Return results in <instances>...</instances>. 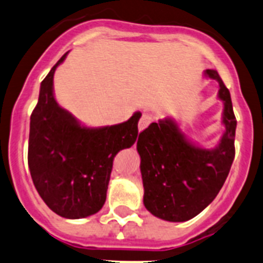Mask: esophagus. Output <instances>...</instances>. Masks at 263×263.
I'll return each mask as SVG.
<instances>
[{
	"mask_svg": "<svg viewBox=\"0 0 263 263\" xmlns=\"http://www.w3.org/2000/svg\"><path fill=\"white\" fill-rule=\"evenodd\" d=\"M152 121H154V117H152L151 115H143V116L141 117V120H139V124H138L139 132H142V130L146 129V127L148 126Z\"/></svg>",
	"mask_w": 263,
	"mask_h": 263,
	"instance_id": "obj_1",
	"label": "esophagus"
}]
</instances>
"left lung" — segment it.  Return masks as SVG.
I'll return each instance as SVG.
<instances>
[{
	"mask_svg": "<svg viewBox=\"0 0 263 263\" xmlns=\"http://www.w3.org/2000/svg\"><path fill=\"white\" fill-rule=\"evenodd\" d=\"M205 74L219 84L223 101V133L218 146L206 149L192 144L172 119L152 122L138 137L143 202L155 217L184 222L204 211L223 186L235 157L236 119L231 96L217 71Z\"/></svg>",
	"mask_w": 263,
	"mask_h": 263,
	"instance_id": "1",
	"label": "left lung"
}]
</instances>
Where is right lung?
<instances>
[{
  "label": "right lung",
  "instance_id": "add662e5",
  "mask_svg": "<svg viewBox=\"0 0 263 263\" xmlns=\"http://www.w3.org/2000/svg\"><path fill=\"white\" fill-rule=\"evenodd\" d=\"M62 57L40 87L31 115L28 165L32 181L45 204L58 216L85 218L103 206L114 159L133 146L141 112L127 121L103 127H85L58 106L52 79Z\"/></svg>",
  "mask_w": 263,
  "mask_h": 263
}]
</instances>
